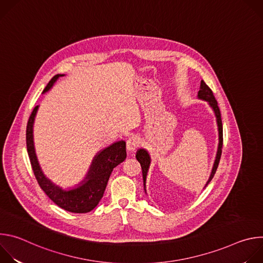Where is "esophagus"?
I'll return each instance as SVG.
<instances>
[{"label": "esophagus", "mask_w": 263, "mask_h": 263, "mask_svg": "<svg viewBox=\"0 0 263 263\" xmlns=\"http://www.w3.org/2000/svg\"><path fill=\"white\" fill-rule=\"evenodd\" d=\"M138 145H139V139L135 136H132L127 140V151L130 153H133Z\"/></svg>", "instance_id": "obj_1"}]
</instances>
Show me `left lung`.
<instances>
[{"label":"left lung","mask_w":263,"mask_h":263,"mask_svg":"<svg viewBox=\"0 0 263 263\" xmlns=\"http://www.w3.org/2000/svg\"><path fill=\"white\" fill-rule=\"evenodd\" d=\"M198 98L209 103L210 107L214 111V115H215V118H216V123H217V129H218V146H217L216 157H215V160H214V163H213L211 175H210V177H209V179H208V181L205 185V187H206L209 184V182L212 180V178H213V176H214V174L217 170L219 160H220L221 148H222V124H221V118H220V111H219L217 102H216V100L213 96V92L203 80L201 81V86H200V90L198 92ZM136 159L140 163V166H141V170H142L143 186H144V192H145V181H146V175H147V171H148V167H149V163H151V157H149L146 149L139 148L138 151L136 152Z\"/></svg>","instance_id":"left-lung-1"}]
</instances>
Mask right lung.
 <instances>
[{"label": "right lung", "instance_id": "obj_1", "mask_svg": "<svg viewBox=\"0 0 263 263\" xmlns=\"http://www.w3.org/2000/svg\"><path fill=\"white\" fill-rule=\"evenodd\" d=\"M62 76H64V74H55L44 89L43 93L49 91L57 79ZM39 107L40 106L34 107L29 118L26 131L27 151L35 178L46 195L62 209L74 213L89 212L103 198L112 171L126 159V142L124 140H120L100 151L95 156L84 180L81 181L80 184H78V186L74 187V189L63 190L62 187L54 184L44 175L35 154L33 124Z\"/></svg>", "mask_w": 263, "mask_h": 263}]
</instances>
